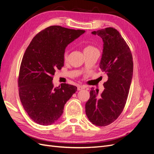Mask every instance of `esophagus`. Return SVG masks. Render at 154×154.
Wrapping results in <instances>:
<instances>
[{
    "label": "esophagus",
    "instance_id": "esophagus-1",
    "mask_svg": "<svg viewBox=\"0 0 154 154\" xmlns=\"http://www.w3.org/2000/svg\"><path fill=\"white\" fill-rule=\"evenodd\" d=\"M78 91H80V90H82V89H84V88H86V86L85 85H78Z\"/></svg>",
    "mask_w": 154,
    "mask_h": 154
}]
</instances>
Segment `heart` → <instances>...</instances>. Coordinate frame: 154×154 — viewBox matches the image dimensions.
Instances as JSON below:
<instances>
[{"instance_id": "b5f03b06", "label": "heart", "mask_w": 154, "mask_h": 154, "mask_svg": "<svg viewBox=\"0 0 154 154\" xmlns=\"http://www.w3.org/2000/svg\"><path fill=\"white\" fill-rule=\"evenodd\" d=\"M94 50H97L96 48H95L94 47H93V46H91V45H88L87 46V47L85 48L84 49V51H94ZM67 51H66L64 53V55H63V58L65 60H67Z\"/></svg>"}]
</instances>
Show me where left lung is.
Here are the masks:
<instances>
[{"mask_svg": "<svg viewBox=\"0 0 154 154\" xmlns=\"http://www.w3.org/2000/svg\"><path fill=\"white\" fill-rule=\"evenodd\" d=\"M103 42L100 68L108 76L105 89L91 88L90 98L85 103V113L95 125L105 127L117 119L127 101L133 75V58L127 44L119 31L106 27L92 32Z\"/></svg>", "mask_w": 154, "mask_h": 154, "instance_id": "left-lung-1", "label": "left lung"}]
</instances>
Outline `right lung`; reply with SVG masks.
<instances>
[{
	"instance_id": "add662e5",
	"label": "right lung",
	"mask_w": 154,
	"mask_h": 154,
	"mask_svg": "<svg viewBox=\"0 0 154 154\" xmlns=\"http://www.w3.org/2000/svg\"><path fill=\"white\" fill-rule=\"evenodd\" d=\"M85 31L53 26L40 31L26 49L18 78L20 99L34 122L51 125L61 117L64 105L77 91L67 83L54 87L53 76L63 66L67 46Z\"/></svg>"
}]
</instances>
